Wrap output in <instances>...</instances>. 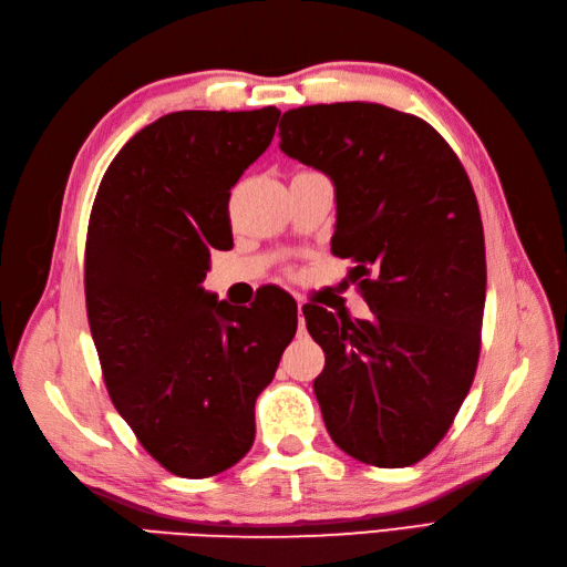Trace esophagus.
I'll use <instances>...</instances> for the list:
<instances>
[{"label":"esophagus","mask_w":567,"mask_h":567,"mask_svg":"<svg viewBox=\"0 0 567 567\" xmlns=\"http://www.w3.org/2000/svg\"><path fill=\"white\" fill-rule=\"evenodd\" d=\"M298 321H300V333H305V317H302V300L298 298Z\"/></svg>","instance_id":"34e87169"}]
</instances>
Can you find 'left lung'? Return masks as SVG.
<instances>
[{"instance_id":"left-lung-1","label":"left lung","mask_w":567,"mask_h":567,"mask_svg":"<svg viewBox=\"0 0 567 567\" xmlns=\"http://www.w3.org/2000/svg\"><path fill=\"white\" fill-rule=\"evenodd\" d=\"M281 151L329 175L331 250L371 319L302 307L326 364L315 394L352 458L404 468L431 454L473 385L485 312V236L471 179L425 123L381 104L284 113Z\"/></svg>"}]
</instances>
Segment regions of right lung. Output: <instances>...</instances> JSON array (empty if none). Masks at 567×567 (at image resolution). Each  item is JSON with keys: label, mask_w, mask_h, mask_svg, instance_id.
<instances>
[{"label": "right lung", "mask_w": 567, "mask_h": 567, "mask_svg": "<svg viewBox=\"0 0 567 567\" xmlns=\"http://www.w3.org/2000/svg\"><path fill=\"white\" fill-rule=\"evenodd\" d=\"M281 111H179L136 132L92 205L84 298L117 414L179 477H210L252 447L255 400L298 329L271 290L236 312L200 284L231 246L229 196Z\"/></svg>", "instance_id": "obj_1"}]
</instances>
